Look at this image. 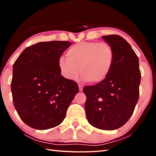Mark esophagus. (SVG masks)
I'll use <instances>...</instances> for the list:
<instances>
[{
	"instance_id": "1",
	"label": "esophagus",
	"mask_w": 156,
	"mask_h": 156,
	"mask_svg": "<svg viewBox=\"0 0 156 156\" xmlns=\"http://www.w3.org/2000/svg\"><path fill=\"white\" fill-rule=\"evenodd\" d=\"M78 87H79V90H80V91H83V86L82 85V84H78Z\"/></svg>"
}]
</instances>
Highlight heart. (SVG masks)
Masks as SVG:
<instances>
[{"label": "heart", "instance_id": "heart-1", "mask_svg": "<svg viewBox=\"0 0 156 156\" xmlns=\"http://www.w3.org/2000/svg\"><path fill=\"white\" fill-rule=\"evenodd\" d=\"M67 58H60L58 66L67 79L78 76L80 68L82 78L93 84L104 81L114 64L115 53L111 44L105 42H80L67 52Z\"/></svg>", "mask_w": 156, "mask_h": 156}]
</instances>
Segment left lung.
Wrapping results in <instances>:
<instances>
[{"instance_id":"8db88e82","label":"left lung","mask_w":156,"mask_h":156,"mask_svg":"<svg viewBox=\"0 0 156 156\" xmlns=\"http://www.w3.org/2000/svg\"><path fill=\"white\" fill-rule=\"evenodd\" d=\"M115 53L114 64L104 81L83 88L87 119L94 127L114 130L133 114L139 98V60L130 44L118 35L102 36Z\"/></svg>"}]
</instances>
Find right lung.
Returning <instances> with one entry per match:
<instances>
[{
    "label": "right lung",
    "mask_w": 156,
    "mask_h": 156,
    "mask_svg": "<svg viewBox=\"0 0 156 156\" xmlns=\"http://www.w3.org/2000/svg\"><path fill=\"white\" fill-rule=\"evenodd\" d=\"M69 41L40 42L23 50L13 65V102L23 122L44 130L62 122L79 89L61 76L58 62Z\"/></svg>",
    "instance_id": "obj_1"
}]
</instances>
